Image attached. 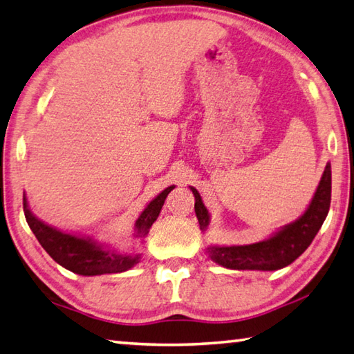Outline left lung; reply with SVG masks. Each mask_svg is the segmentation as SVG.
<instances>
[{
  "label": "left lung",
  "instance_id": "left-lung-1",
  "mask_svg": "<svg viewBox=\"0 0 354 354\" xmlns=\"http://www.w3.org/2000/svg\"><path fill=\"white\" fill-rule=\"evenodd\" d=\"M196 197L194 209L200 230L206 231L209 225L208 209L205 208L198 191L191 186ZM331 202V166L326 163L311 203L296 222L283 226L270 239L251 245L209 246L208 256L216 263L230 270L274 271L290 265L308 248L324 220L328 214Z\"/></svg>",
  "mask_w": 354,
  "mask_h": 354
}]
</instances>
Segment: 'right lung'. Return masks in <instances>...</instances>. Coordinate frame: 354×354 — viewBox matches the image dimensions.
Segmentation results:
<instances>
[{
  "label": "right lung",
  "instance_id": "right-lung-1",
  "mask_svg": "<svg viewBox=\"0 0 354 354\" xmlns=\"http://www.w3.org/2000/svg\"><path fill=\"white\" fill-rule=\"evenodd\" d=\"M174 188L176 186H168L146 206L136 222V237L143 239L148 236L149 228L162 211L166 197ZM23 205L26 220L38 242L48 251V254L66 270L82 276H98L123 272L138 263L140 254H122L114 250H108L88 237L69 234V232L58 231L46 225L32 214L26 196Z\"/></svg>",
  "mask_w": 354,
  "mask_h": 354
}]
</instances>
